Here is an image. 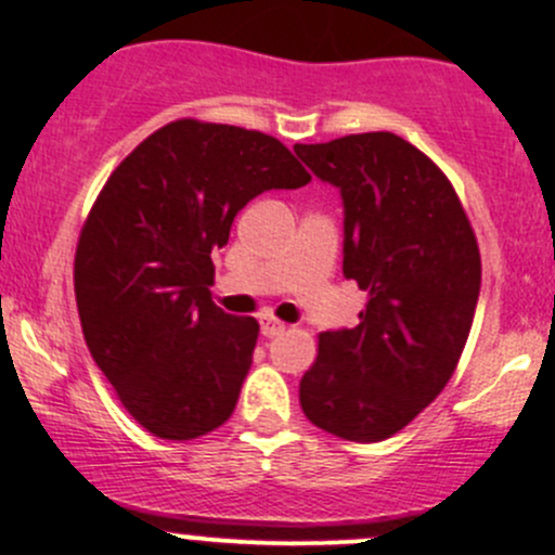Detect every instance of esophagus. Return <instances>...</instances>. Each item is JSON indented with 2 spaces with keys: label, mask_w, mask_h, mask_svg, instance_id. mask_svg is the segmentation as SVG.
I'll return each instance as SVG.
<instances>
[{
  "label": "esophagus",
  "mask_w": 555,
  "mask_h": 555,
  "mask_svg": "<svg viewBox=\"0 0 555 555\" xmlns=\"http://www.w3.org/2000/svg\"><path fill=\"white\" fill-rule=\"evenodd\" d=\"M260 330L266 338H276V335H282L284 330H287V324L279 322V319H273V317H266V319H260Z\"/></svg>",
  "instance_id": "esophagus-1"
}]
</instances>
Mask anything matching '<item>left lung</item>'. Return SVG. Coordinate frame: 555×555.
I'll list each match as a JSON object with an SVG mask.
<instances>
[{"instance_id": "1", "label": "left lung", "mask_w": 555, "mask_h": 555, "mask_svg": "<svg viewBox=\"0 0 555 555\" xmlns=\"http://www.w3.org/2000/svg\"><path fill=\"white\" fill-rule=\"evenodd\" d=\"M295 153L344 195V273L367 293L360 324L319 335L300 382L306 418L335 438L378 443L451 382L480 293V249L451 179L389 131Z\"/></svg>"}]
</instances>
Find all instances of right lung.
<instances>
[{
  "mask_svg": "<svg viewBox=\"0 0 555 555\" xmlns=\"http://www.w3.org/2000/svg\"><path fill=\"white\" fill-rule=\"evenodd\" d=\"M309 182L276 137L195 117L150 133L104 182L77 238V311L117 400L155 438L231 418L260 324L211 300V255L255 195Z\"/></svg>",
  "mask_w": 555,
  "mask_h": 555,
  "instance_id": "add662e5",
  "label": "right lung"
}]
</instances>
